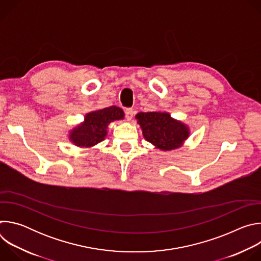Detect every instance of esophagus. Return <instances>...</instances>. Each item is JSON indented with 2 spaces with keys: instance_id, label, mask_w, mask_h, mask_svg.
<instances>
[{
  "instance_id": "34e87169",
  "label": "esophagus",
  "mask_w": 261,
  "mask_h": 261,
  "mask_svg": "<svg viewBox=\"0 0 261 261\" xmlns=\"http://www.w3.org/2000/svg\"><path fill=\"white\" fill-rule=\"evenodd\" d=\"M133 115H134V111L132 108H126L125 109V117L128 121H131V119L133 118Z\"/></svg>"
}]
</instances>
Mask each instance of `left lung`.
I'll return each mask as SVG.
<instances>
[{
  "mask_svg": "<svg viewBox=\"0 0 261 261\" xmlns=\"http://www.w3.org/2000/svg\"><path fill=\"white\" fill-rule=\"evenodd\" d=\"M142 129L144 138L159 147L169 151L180 146L189 136L187 126L170 118L166 113H139L135 117Z\"/></svg>",
  "mask_w": 261,
  "mask_h": 261,
  "instance_id": "8db88e82",
  "label": "left lung"
}]
</instances>
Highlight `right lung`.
<instances>
[{
	"label": "right lung",
	"mask_w": 261,
	"mask_h": 261,
	"mask_svg": "<svg viewBox=\"0 0 261 261\" xmlns=\"http://www.w3.org/2000/svg\"><path fill=\"white\" fill-rule=\"evenodd\" d=\"M123 118L124 111L117 106H109L93 111L86 116L84 124L72 130L70 139L77 146H93L104 139L110 122L122 120Z\"/></svg>",
	"instance_id": "1"
}]
</instances>
